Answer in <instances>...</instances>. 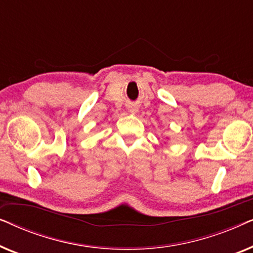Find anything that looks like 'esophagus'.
<instances>
[{
  "label": "esophagus",
  "mask_w": 253,
  "mask_h": 253,
  "mask_svg": "<svg viewBox=\"0 0 253 253\" xmlns=\"http://www.w3.org/2000/svg\"><path fill=\"white\" fill-rule=\"evenodd\" d=\"M127 108H129V112L130 113H132V114H134V113H137V107L136 106H133V105H131V106H129L127 107Z\"/></svg>",
  "instance_id": "1"
}]
</instances>
